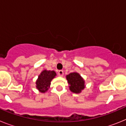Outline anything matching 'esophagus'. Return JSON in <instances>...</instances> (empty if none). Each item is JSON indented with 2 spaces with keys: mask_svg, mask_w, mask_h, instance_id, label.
Segmentation results:
<instances>
[{
  "mask_svg": "<svg viewBox=\"0 0 126 126\" xmlns=\"http://www.w3.org/2000/svg\"><path fill=\"white\" fill-rule=\"evenodd\" d=\"M58 74L59 76L62 77L63 75V74H64V73H63V70H59L58 72Z\"/></svg>",
  "mask_w": 126,
  "mask_h": 126,
  "instance_id": "obj_1",
  "label": "esophagus"
}]
</instances>
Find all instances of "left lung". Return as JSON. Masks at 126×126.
I'll list each match as a JSON object with an SVG mask.
<instances>
[{"label": "left lung", "instance_id": "obj_1", "mask_svg": "<svg viewBox=\"0 0 126 126\" xmlns=\"http://www.w3.org/2000/svg\"><path fill=\"white\" fill-rule=\"evenodd\" d=\"M66 78L69 84L70 90L72 93H80L85 88V81L78 73H70L66 75Z\"/></svg>", "mask_w": 126, "mask_h": 126}]
</instances>
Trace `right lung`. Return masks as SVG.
Listing matches in <instances>:
<instances>
[{
    "label": "right lung",
    "instance_id": "right-lung-1",
    "mask_svg": "<svg viewBox=\"0 0 126 126\" xmlns=\"http://www.w3.org/2000/svg\"><path fill=\"white\" fill-rule=\"evenodd\" d=\"M56 74L54 71L44 70L40 73L36 81V87L40 93H46L49 89L51 82L55 77Z\"/></svg>",
    "mask_w": 126,
    "mask_h": 126
}]
</instances>
